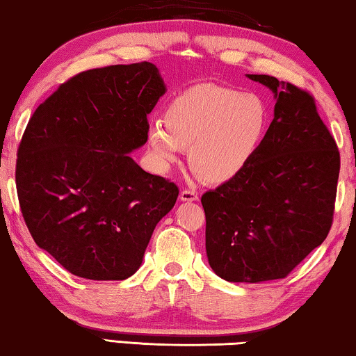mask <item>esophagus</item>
<instances>
[{"mask_svg": "<svg viewBox=\"0 0 356 356\" xmlns=\"http://www.w3.org/2000/svg\"><path fill=\"white\" fill-rule=\"evenodd\" d=\"M179 199H181L183 202H193V201H197L199 196L196 191H193V189H183V191L179 193Z\"/></svg>", "mask_w": 356, "mask_h": 356, "instance_id": "1", "label": "esophagus"}]
</instances>
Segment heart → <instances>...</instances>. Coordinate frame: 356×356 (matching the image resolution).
I'll return each mask as SVG.
<instances>
[{
  "label": "heart",
  "mask_w": 356,
  "mask_h": 356,
  "mask_svg": "<svg viewBox=\"0 0 356 356\" xmlns=\"http://www.w3.org/2000/svg\"><path fill=\"white\" fill-rule=\"evenodd\" d=\"M163 121H152L147 128L155 162L168 167L189 145L191 167L207 181L225 183L256 157L269 126V111L259 95L202 84L175 97Z\"/></svg>",
  "instance_id": "heart-1"
}]
</instances>
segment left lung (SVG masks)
Listing matches in <instances>:
<instances>
[{"instance_id": "8db88e82", "label": "left lung", "mask_w": 356, "mask_h": 356, "mask_svg": "<svg viewBox=\"0 0 356 356\" xmlns=\"http://www.w3.org/2000/svg\"><path fill=\"white\" fill-rule=\"evenodd\" d=\"M274 94V120L236 178L202 194L209 264L227 282L284 279L332 225L340 154L314 99L266 74H246Z\"/></svg>"}]
</instances>
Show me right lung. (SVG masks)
Here are the masks:
<instances>
[{"instance_id":"right-lung-1","label":"right lung","mask_w":356,"mask_h":356,"mask_svg":"<svg viewBox=\"0 0 356 356\" xmlns=\"http://www.w3.org/2000/svg\"><path fill=\"white\" fill-rule=\"evenodd\" d=\"M167 92L149 61L81 72L33 111L17 150L19 204L38 248L71 274L124 280L178 186L144 172L147 115Z\"/></svg>"}]
</instances>
